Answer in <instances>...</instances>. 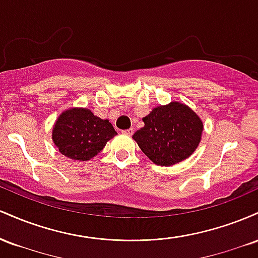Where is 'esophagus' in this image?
Instances as JSON below:
<instances>
[{"instance_id": "esophagus-1", "label": "esophagus", "mask_w": 258, "mask_h": 258, "mask_svg": "<svg viewBox=\"0 0 258 258\" xmlns=\"http://www.w3.org/2000/svg\"><path fill=\"white\" fill-rule=\"evenodd\" d=\"M133 132H135V130L133 128H127V130H125V131H122L123 135H126V136H132Z\"/></svg>"}]
</instances>
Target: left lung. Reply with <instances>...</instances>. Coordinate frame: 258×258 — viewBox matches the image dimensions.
<instances>
[{"mask_svg":"<svg viewBox=\"0 0 258 258\" xmlns=\"http://www.w3.org/2000/svg\"><path fill=\"white\" fill-rule=\"evenodd\" d=\"M144 126L133 135L141 150L154 164L172 166L195 152L201 141L203 121L178 102L154 108L143 117Z\"/></svg>","mask_w":258,"mask_h":258,"instance_id":"obj_1","label":"left lung"}]
</instances>
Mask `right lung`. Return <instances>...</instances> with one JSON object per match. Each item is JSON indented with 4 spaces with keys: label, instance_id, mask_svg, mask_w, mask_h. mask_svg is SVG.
<instances>
[{
    "label": "right lung",
    "instance_id": "right-lung-1",
    "mask_svg": "<svg viewBox=\"0 0 258 258\" xmlns=\"http://www.w3.org/2000/svg\"><path fill=\"white\" fill-rule=\"evenodd\" d=\"M116 135L109 120L96 116L90 109L72 108L59 115L53 126L52 139L67 158L87 161Z\"/></svg>",
    "mask_w": 258,
    "mask_h": 258
}]
</instances>
